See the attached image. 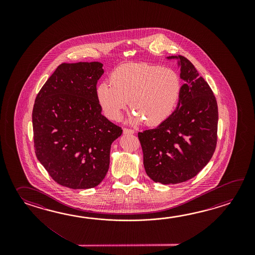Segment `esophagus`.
I'll return each instance as SVG.
<instances>
[{
    "mask_svg": "<svg viewBox=\"0 0 255 255\" xmlns=\"http://www.w3.org/2000/svg\"><path fill=\"white\" fill-rule=\"evenodd\" d=\"M123 133L125 135H133L134 134V130L129 129V128H124L123 129Z\"/></svg>",
    "mask_w": 255,
    "mask_h": 255,
    "instance_id": "esophagus-1",
    "label": "esophagus"
}]
</instances>
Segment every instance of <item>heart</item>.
Wrapping results in <instances>:
<instances>
[{"label": "heart", "instance_id": "heart-1", "mask_svg": "<svg viewBox=\"0 0 255 255\" xmlns=\"http://www.w3.org/2000/svg\"><path fill=\"white\" fill-rule=\"evenodd\" d=\"M109 83H100L96 90L104 114L109 120H120L130 100L135 112L128 121L133 125L144 120L149 126L163 123L173 112L181 92L175 71L147 64L120 65L111 73Z\"/></svg>", "mask_w": 255, "mask_h": 255}]
</instances>
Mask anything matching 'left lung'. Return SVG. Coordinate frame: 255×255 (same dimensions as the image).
I'll list each match as a JSON object with an SVG mask.
<instances>
[{"label": "left lung", "instance_id": "obj_1", "mask_svg": "<svg viewBox=\"0 0 255 255\" xmlns=\"http://www.w3.org/2000/svg\"><path fill=\"white\" fill-rule=\"evenodd\" d=\"M177 60L181 87L173 113L154 129L138 132L146 175L155 182L177 184L195 177L215 150L218 106L210 86L182 55Z\"/></svg>", "mask_w": 255, "mask_h": 255}]
</instances>
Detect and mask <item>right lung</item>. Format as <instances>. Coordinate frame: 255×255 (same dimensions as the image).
<instances>
[{
  "mask_svg": "<svg viewBox=\"0 0 255 255\" xmlns=\"http://www.w3.org/2000/svg\"><path fill=\"white\" fill-rule=\"evenodd\" d=\"M103 64H61L41 88L33 109L34 149L58 184L97 187L106 177L110 147L122 134L101 114L96 96Z\"/></svg>",
  "mask_w": 255,
  "mask_h": 255,
  "instance_id": "add662e5",
  "label": "right lung"
}]
</instances>
